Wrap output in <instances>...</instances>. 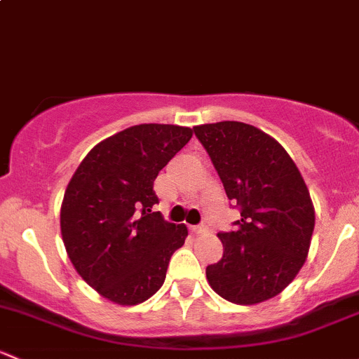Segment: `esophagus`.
Segmentation results:
<instances>
[{
    "label": "esophagus",
    "mask_w": 359,
    "mask_h": 359,
    "mask_svg": "<svg viewBox=\"0 0 359 359\" xmlns=\"http://www.w3.org/2000/svg\"><path fill=\"white\" fill-rule=\"evenodd\" d=\"M191 233L198 234V236H203V234L208 233V227L206 226H191Z\"/></svg>",
    "instance_id": "esophagus-1"
}]
</instances>
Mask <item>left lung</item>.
Returning <instances> with one entry per match:
<instances>
[{"mask_svg": "<svg viewBox=\"0 0 359 359\" xmlns=\"http://www.w3.org/2000/svg\"><path fill=\"white\" fill-rule=\"evenodd\" d=\"M241 219L219 233L222 259L206 267L213 292L240 306L281 293L302 269L314 231V206L290 154L241 121L194 126Z\"/></svg>", "mask_w": 359, "mask_h": 359, "instance_id": "left-lung-1", "label": "left lung"}]
</instances>
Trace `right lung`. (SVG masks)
I'll use <instances>...</instances> for the list:
<instances>
[{
	"instance_id": "obj_1",
	"label": "right lung",
	"mask_w": 359,
	"mask_h": 359,
	"mask_svg": "<svg viewBox=\"0 0 359 359\" xmlns=\"http://www.w3.org/2000/svg\"><path fill=\"white\" fill-rule=\"evenodd\" d=\"M193 137L187 126L144 123L97 144L69 180L60 206L64 247L79 276L119 306L163 287L187 227L166 222L153 191L159 170Z\"/></svg>"
}]
</instances>
